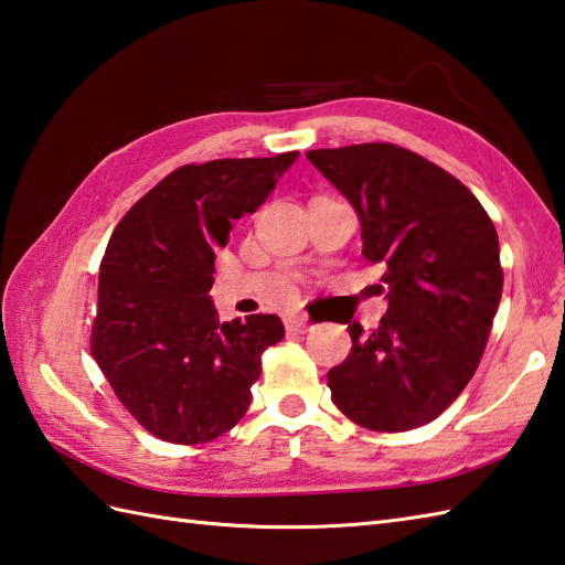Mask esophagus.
Segmentation results:
<instances>
[{"label": "esophagus", "instance_id": "esophagus-1", "mask_svg": "<svg viewBox=\"0 0 565 565\" xmlns=\"http://www.w3.org/2000/svg\"><path fill=\"white\" fill-rule=\"evenodd\" d=\"M284 326H286V330H289V332H308L310 330L308 318L296 316V313L284 316Z\"/></svg>", "mask_w": 565, "mask_h": 565}]
</instances>
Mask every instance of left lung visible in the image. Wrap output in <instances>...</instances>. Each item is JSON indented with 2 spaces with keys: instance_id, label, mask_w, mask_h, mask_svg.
Instances as JSON below:
<instances>
[{
  "instance_id": "8db88e82",
  "label": "left lung",
  "mask_w": 565,
  "mask_h": 565,
  "mask_svg": "<svg viewBox=\"0 0 565 565\" xmlns=\"http://www.w3.org/2000/svg\"><path fill=\"white\" fill-rule=\"evenodd\" d=\"M352 203L362 252L381 264L388 310L371 332L354 320L352 352L328 371L332 403L374 431L431 423L481 362L502 296L493 221L441 167L391 142L310 150Z\"/></svg>"
}]
</instances>
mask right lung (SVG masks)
Listing matches in <instances>:
<instances>
[{"label": "right lung", "instance_id": "right-lung-1", "mask_svg": "<svg viewBox=\"0 0 565 565\" xmlns=\"http://www.w3.org/2000/svg\"><path fill=\"white\" fill-rule=\"evenodd\" d=\"M298 152L184 164L150 189L99 267L92 354L118 401L150 435L203 444L247 413L279 316L221 322L211 301L215 252L255 213Z\"/></svg>", "mask_w": 565, "mask_h": 565}]
</instances>
